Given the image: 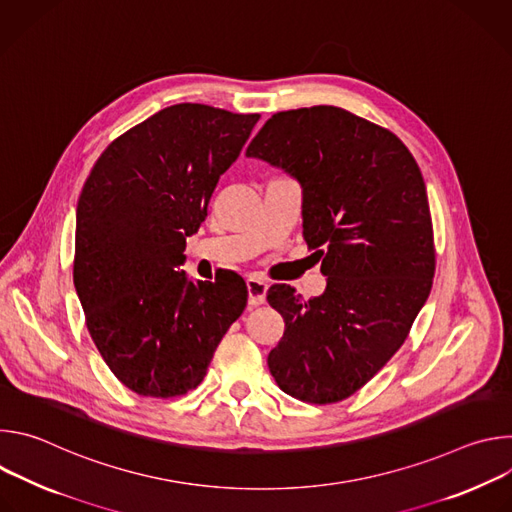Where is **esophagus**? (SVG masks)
<instances>
[{"mask_svg": "<svg viewBox=\"0 0 512 512\" xmlns=\"http://www.w3.org/2000/svg\"><path fill=\"white\" fill-rule=\"evenodd\" d=\"M267 283L257 279V277H249L247 279V294H249V306H259L265 302L267 296Z\"/></svg>", "mask_w": 512, "mask_h": 512, "instance_id": "obj_1", "label": "esophagus"}]
</instances>
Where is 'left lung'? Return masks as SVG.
<instances>
[{"label": "left lung", "instance_id": "left-lung-1", "mask_svg": "<svg viewBox=\"0 0 512 512\" xmlns=\"http://www.w3.org/2000/svg\"><path fill=\"white\" fill-rule=\"evenodd\" d=\"M247 158L300 182L304 239L328 277L308 302L285 283L269 287L267 302L285 322L269 371L300 401H342L401 348L431 291L423 176L395 133L330 105L275 113Z\"/></svg>", "mask_w": 512, "mask_h": 512}]
</instances>
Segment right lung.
Wrapping results in <instances>:
<instances>
[{"instance_id": "right-lung-1", "label": "right lung", "mask_w": 512, "mask_h": 512, "mask_svg": "<svg viewBox=\"0 0 512 512\" xmlns=\"http://www.w3.org/2000/svg\"><path fill=\"white\" fill-rule=\"evenodd\" d=\"M257 121L198 103L166 107L109 143L83 186L72 277L95 346L137 395L196 389L247 306L245 281H192L180 265Z\"/></svg>"}]
</instances>
